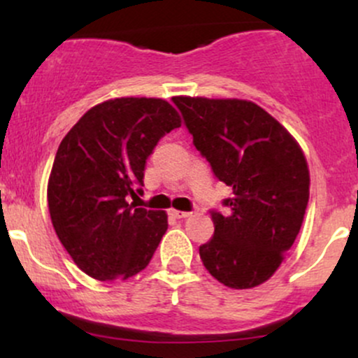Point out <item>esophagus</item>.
I'll return each instance as SVG.
<instances>
[{
    "label": "esophagus",
    "mask_w": 358,
    "mask_h": 358,
    "mask_svg": "<svg viewBox=\"0 0 358 358\" xmlns=\"http://www.w3.org/2000/svg\"><path fill=\"white\" fill-rule=\"evenodd\" d=\"M170 215L175 217V219H187V217L192 215V212H182V210H175V208H171Z\"/></svg>",
    "instance_id": "34e87169"
}]
</instances>
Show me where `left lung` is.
Returning <instances> with one entry per match:
<instances>
[{
  "label": "left lung",
  "mask_w": 358,
  "mask_h": 358,
  "mask_svg": "<svg viewBox=\"0 0 358 358\" xmlns=\"http://www.w3.org/2000/svg\"><path fill=\"white\" fill-rule=\"evenodd\" d=\"M193 145L232 188L227 215L210 210L213 237L200 259L222 285L248 289L281 266L301 229L310 171L294 138L250 101L173 97Z\"/></svg>",
  "instance_id": "1"
}]
</instances>
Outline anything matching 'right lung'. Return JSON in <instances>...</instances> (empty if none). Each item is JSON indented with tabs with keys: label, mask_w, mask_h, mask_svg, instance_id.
Here are the masks:
<instances>
[{
	"label": "right lung",
	"mask_w": 358,
	"mask_h": 358,
	"mask_svg": "<svg viewBox=\"0 0 358 358\" xmlns=\"http://www.w3.org/2000/svg\"><path fill=\"white\" fill-rule=\"evenodd\" d=\"M182 119L170 102L121 97L94 106L62 139L48 180L57 236L79 268L99 281L127 279L150 264L166 213L129 203L145 165Z\"/></svg>",
	"instance_id": "obj_1"
}]
</instances>
